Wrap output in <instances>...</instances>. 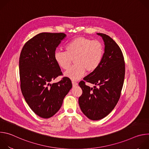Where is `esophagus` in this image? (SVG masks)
<instances>
[{
	"mask_svg": "<svg viewBox=\"0 0 149 149\" xmlns=\"http://www.w3.org/2000/svg\"><path fill=\"white\" fill-rule=\"evenodd\" d=\"M72 86H73V87H75V86H77V85H78V83H77V82L74 81H72Z\"/></svg>",
	"mask_w": 149,
	"mask_h": 149,
	"instance_id": "obj_1",
	"label": "esophagus"
}]
</instances>
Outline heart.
I'll return each mask as SVG.
<instances>
[{
    "label": "heart",
    "instance_id": "b5f03b06",
    "mask_svg": "<svg viewBox=\"0 0 149 149\" xmlns=\"http://www.w3.org/2000/svg\"><path fill=\"white\" fill-rule=\"evenodd\" d=\"M65 52L56 51L54 59L63 70H68L74 61L75 65L65 72V76L78 80L86 74L95 71L100 65L104 55L103 46L98 40L85 37L76 38L66 45Z\"/></svg>",
    "mask_w": 149,
    "mask_h": 149
}]
</instances>
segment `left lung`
<instances>
[{"label": "left lung", "mask_w": 149, "mask_h": 149, "mask_svg": "<svg viewBox=\"0 0 149 149\" xmlns=\"http://www.w3.org/2000/svg\"><path fill=\"white\" fill-rule=\"evenodd\" d=\"M97 34L104 42L102 59L95 71L79 82L82 90L78 100L79 107L84 115L91 120L104 118L114 109L120 97L125 75V62L119 46L109 36ZM86 81L95 86L91 88L86 86Z\"/></svg>", "instance_id": "1"}]
</instances>
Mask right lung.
<instances>
[{"label":"right lung","mask_w":149,"mask_h":149,"mask_svg":"<svg viewBox=\"0 0 149 149\" xmlns=\"http://www.w3.org/2000/svg\"><path fill=\"white\" fill-rule=\"evenodd\" d=\"M65 37L63 33H39L26 42L20 52L21 91L31 110L44 118H50L58 111L63 98L72 87L68 77L50 83L62 75L54 54Z\"/></svg>","instance_id":"obj_1"}]
</instances>
